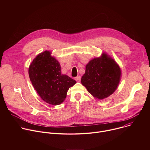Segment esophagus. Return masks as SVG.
Segmentation results:
<instances>
[{
  "label": "esophagus",
  "mask_w": 150,
  "mask_h": 150,
  "mask_svg": "<svg viewBox=\"0 0 150 150\" xmlns=\"http://www.w3.org/2000/svg\"><path fill=\"white\" fill-rule=\"evenodd\" d=\"M75 79L76 81L79 82L80 80H81V76H76V77L75 78Z\"/></svg>",
  "instance_id": "34e87169"
}]
</instances>
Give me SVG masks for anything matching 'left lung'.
<instances>
[{
  "label": "left lung",
  "mask_w": 150,
  "mask_h": 150,
  "mask_svg": "<svg viewBox=\"0 0 150 150\" xmlns=\"http://www.w3.org/2000/svg\"><path fill=\"white\" fill-rule=\"evenodd\" d=\"M120 77L121 70L117 63L103 53L88 63L81 82L94 97L102 100L115 91Z\"/></svg>",
  "instance_id": "1"
}]
</instances>
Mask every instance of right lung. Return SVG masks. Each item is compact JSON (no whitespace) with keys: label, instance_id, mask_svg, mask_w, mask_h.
Listing matches in <instances>:
<instances>
[{"label":"right lung","instance_id":"1","mask_svg":"<svg viewBox=\"0 0 150 150\" xmlns=\"http://www.w3.org/2000/svg\"><path fill=\"white\" fill-rule=\"evenodd\" d=\"M47 50L38 54L29 67L30 81L41 98L52 105H59L67 97L68 90L76 81L61 73L59 62Z\"/></svg>","mask_w":150,"mask_h":150}]
</instances>
